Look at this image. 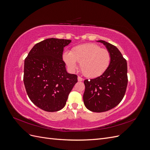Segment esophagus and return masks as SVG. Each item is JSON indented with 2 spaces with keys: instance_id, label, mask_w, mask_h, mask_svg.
<instances>
[{
  "instance_id": "1",
  "label": "esophagus",
  "mask_w": 150,
  "mask_h": 150,
  "mask_svg": "<svg viewBox=\"0 0 150 150\" xmlns=\"http://www.w3.org/2000/svg\"><path fill=\"white\" fill-rule=\"evenodd\" d=\"M78 81H82L83 80V79L81 78V76H78Z\"/></svg>"
}]
</instances>
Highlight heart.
Listing matches in <instances>:
<instances>
[{
  "mask_svg": "<svg viewBox=\"0 0 150 150\" xmlns=\"http://www.w3.org/2000/svg\"><path fill=\"white\" fill-rule=\"evenodd\" d=\"M63 59L71 69L77 67L79 63L83 74L88 78L100 76L108 69L111 61V56L108 49H103L96 44L89 43L77 46L71 52L63 54Z\"/></svg>",
  "mask_w": 150,
  "mask_h": 150,
  "instance_id": "heart-1",
  "label": "heart"
}]
</instances>
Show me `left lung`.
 I'll return each mask as SVG.
<instances>
[{
	"mask_svg": "<svg viewBox=\"0 0 150 150\" xmlns=\"http://www.w3.org/2000/svg\"><path fill=\"white\" fill-rule=\"evenodd\" d=\"M111 56V64L105 72L96 78L84 81L85 106L93 112H101L116 107L123 98L128 85L127 62L116 46L104 40Z\"/></svg>",
	"mask_w": 150,
	"mask_h": 150,
	"instance_id": "obj_1",
	"label": "left lung"
}]
</instances>
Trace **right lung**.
Returning <instances> with one entry per match:
<instances>
[{"label":"right lung","mask_w":150,"mask_h":150,"mask_svg":"<svg viewBox=\"0 0 150 150\" xmlns=\"http://www.w3.org/2000/svg\"><path fill=\"white\" fill-rule=\"evenodd\" d=\"M71 40L51 38L36 44L24 61V83L30 101L47 112L61 110L78 82L67 73L62 60L64 47Z\"/></svg>","instance_id":"right-lung-1"}]
</instances>
